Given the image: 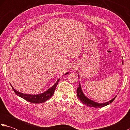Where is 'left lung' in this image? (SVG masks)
I'll list each match as a JSON object with an SVG mask.
<instances>
[{
  "label": "left lung",
  "instance_id": "obj_1",
  "mask_svg": "<svg viewBox=\"0 0 130 130\" xmlns=\"http://www.w3.org/2000/svg\"><path fill=\"white\" fill-rule=\"evenodd\" d=\"M123 62H122V65H123ZM78 76H79V75H78ZM76 93H77V96H78V98L80 99V101L84 104L87 105V106H89L91 107H95V108H101V107L107 106V105H108L110 103H111L112 102L115 100L116 97L117 96H116L115 98L111 99V100H110L108 102H105V103H98V102H96L91 100V99H89L87 97V96L85 95L83 92V90H82L81 85H80V83H79V85L78 89H77V90H76Z\"/></svg>",
  "mask_w": 130,
  "mask_h": 130
}]
</instances>
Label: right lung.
<instances>
[{
    "label": "right lung",
    "instance_id": "right-lung-1",
    "mask_svg": "<svg viewBox=\"0 0 130 130\" xmlns=\"http://www.w3.org/2000/svg\"><path fill=\"white\" fill-rule=\"evenodd\" d=\"M69 72L66 73L65 75L68 74ZM59 79L57 80V82L55 83V84L53 85V86L50 88L45 92H44L42 93L38 94H24L22 93H21L18 92V91L16 90L13 87L12 84H10L11 87H12V89L14 92L18 96H20L22 98L25 99L26 101L31 102L33 103H43V102L47 101L48 99L50 98L51 96L53 95L55 90L56 89L57 85L58 84V83L59 81Z\"/></svg>",
    "mask_w": 130,
    "mask_h": 130
}]
</instances>
